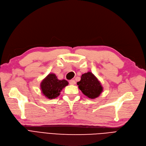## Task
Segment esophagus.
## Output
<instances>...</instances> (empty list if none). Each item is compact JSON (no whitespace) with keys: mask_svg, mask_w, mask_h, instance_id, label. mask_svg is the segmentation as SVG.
<instances>
[{"mask_svg":"<svg viewBox=\"0 0 146 146\" xmlns=\"http://www.w3.org/2000/svg\"><path fill=\"white\" fill-rule=\"evenodd\" d=\"M69 84L70 85H74L75 84H76V82H75L74 80H70L69 81Z\"/></svg>","mask_w":146,"mask_h":146,"instance_id":"esophagus-1","label":"esophagus"}]
</instances>
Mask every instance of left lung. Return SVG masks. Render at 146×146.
Masks as SVG:
<instances>
[{"mask_svg": "<svg viewBox=\"0 0 146 146\" xmlns=\"http://www.w3.org/2000/svg\"><path fill=\"white\" fill-rule=\"evenodd\" d=\"M77 84L82 93L91 99L98 98L103 91L99 80L90 72L82 74L80 80Z\"/></svg>", "mask_w": 146, "mask_h": 146, "instance_id": "1", "label": "left lung"}]
</instances>
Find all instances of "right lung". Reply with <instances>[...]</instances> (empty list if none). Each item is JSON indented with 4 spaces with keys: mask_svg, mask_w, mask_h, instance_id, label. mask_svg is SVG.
<instances>
[{
    "mask_svg": "<svg viewBox=\"0 0 146 146\" xmlns=\"http://www.w3.org/2000/svg\"><path fill=\"white\" fill-rule=\"evenodd\" d=\"M68 84L66 80H59L55 74L50 73L42 80L40 87L42 93L46 98L53 99L59 96L62 90Z\"/></svg>",
    "mask_w": 146,
    "mask_h": 146,
    "instance_id": "obj_1",
    "label": "right lung"
}]
</instances>
